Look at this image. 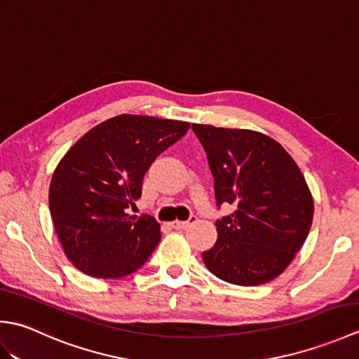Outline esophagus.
Instances as JSON below:
<instances>
[{
	"label": "esophagus",
	"mask_w": 359,
	"mask_h": 359,
	"mask_svg": "<svg viewBox=\"0 0 359 359\" xmlns=\"http://www.w3.org/2000/svg\"><path fill=\"white\" fill-rule=\"evenodd\" d=\"M196 220H197L196 216H191L188 220H174V222H172V228H175V230H185V228H187L189 224L196 222Z\"/></svg>",
	"instance_id": "34e87169"
}]
</instances>
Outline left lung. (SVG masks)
Here are the masks:
<instances>
[{"label": "left lung", "instance_id": "8db88e82", "mask_svg": "<svg viewBox=\"0 0 359 359\" xmlns=\"http://www.w3.org/2000/svg\"><path fill=\"white\" fill-rule=\"evenodd\" d=\"M215 177L217 242L205 251L207 269L230 284L262 285L292 264L313 220V197L293 157L271 137L251 129L193 123Z\"/></svg>", "mask_w": 359, "mask_h": 359}]
</instances>
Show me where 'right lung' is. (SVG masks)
I'll return each instance as SVG.
<instances>
[{
  "label": "right lung",
  "instance_id": "1",
  "mask_svg": "<svg viewBox=\"0 0 359 359\" xmlns=\"http://www.w3.org/2000/svg\"><path fill=\"white\" fill-rule=\"evenodd\" d=\"M188 121L120 114L80 137L60 160L49 210L65 255L85 274L118 279L148 261L162 238L151 216L128 215L156 157L188 131Z\"/></svg>",
  "mask_w": 359,
  "mask_h": 359
}]
</instances>
